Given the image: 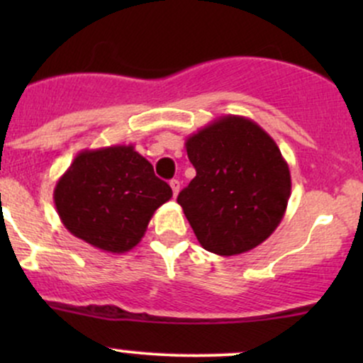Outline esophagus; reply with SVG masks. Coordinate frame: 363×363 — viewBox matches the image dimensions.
Listing matches in <instances>:
<instances>
[{
    "label": "esophagus",
    "instance_id": "esophagus-1",
    "mask_svg": "<svg viewBox=\"0 0 363 363\" xmlns=\"http://www.w3.org/2000/svg\"><path fill=\"white\" fill-rule=\"evenodd\" d=\"M170 187H172V193H174V198L179 194V189H181V182L177 181V179H172L170 181Z\"/></svg>",
    "mask_w": 363,
    "mask_h": 363
}]
</instances>
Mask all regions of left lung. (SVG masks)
Listing matches in <instances>:
<instances>
[{
    "mask_svg": "<svg viewBox=\"0 0 363 363\" xmlns=\"http://www.w3.org/2000/svg\"><path fill=\"white\" fill-rule=\"evenodd\" d=\"M196 177L177 196L206 251L235 256L264 242L289 205L290 169L254 121L222 116L186 140Z\"/></svg>",
    "mask_w": 363,
    "mask_h": 363,
    "instance_id": "1",
    "label": "left lung"
}]
</instances>
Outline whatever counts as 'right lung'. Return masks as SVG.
<instances>
[{"instance_id": "add662e5", "label": "right lung", "mask_w": 363, "mask_h": 363, "mask_svg": "<svg viewBox=\"0 0 363 363\" xmlns=\"http://www.w3.org/2000/svg\"><path fill=\"white\" fill-rule=\"evenodd\" d=\"M170 198V186L133 145L83 150L54 187L62 225L78 239L112 254L131 251L157 208Z\"/></svg>"}]
</instances>
